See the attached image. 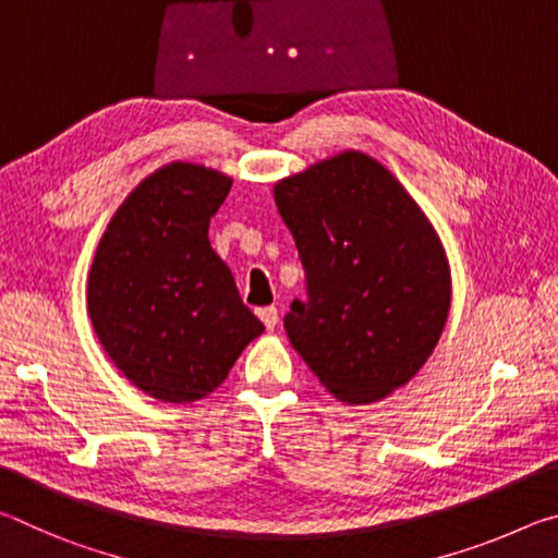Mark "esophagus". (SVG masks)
Masks as SVG:
<instances>
[{
  "mask_svg": "<svg viewBox=\"0 0 558 558\" xmlns=\"http://www.w3.org/2000/svg\"><path fill=\"white\" fill-rule=\"evenodd\" d=\"M258 317H260L263 325H266L268 329H272V327L278 325V307H272V305L260 307V310H258Z\"/></svg>",
  "mask_w": 558,
  "mask_h": 558,
  "instance_id": "34e87169",
  "label": "esophagus"
}]
</instances>
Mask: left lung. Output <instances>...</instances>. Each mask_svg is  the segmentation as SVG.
Returning a JSON list of instances; mask_svg holds the SVG:
<instances>
[{"mask_svg":"<svg viewBox=\"0 0 558 558\" xmlns=\"http://www.w3.org/2000/svg\"><path fill=\"white\" fill-rule=\"evenodd\" d=\"M276 204L305 268L307 298L282 319L290 344L339 401L401 389L450 310L446 253L418 204L362 153L282 179Z\"/></svg>","mask_w":558,"mask_h":558,"instance_id":"1","label":"left lung"}]
</instances>
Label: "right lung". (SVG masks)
I'll list each match as a JSON object with an SVG mask.
<instances>
[{"mask_svg":"<svg viewBox=\"0 0 558 558\" xmlns=\"http://www.w3.org/2000/svg\"><path fill=\"white\" fill-rule=\"evenodd\" d=\"M231 192L214 169H157L112 216L93 258L88 313L128 379L169 403L209 396L263 329L209 243Z\"/></svg>","mask_w":558,"mask_h":558,"instance_id":"add662e5","label":"right lung"}]
</instances>
